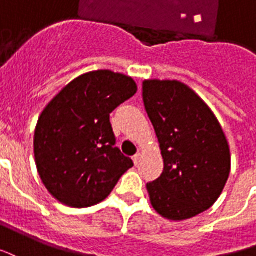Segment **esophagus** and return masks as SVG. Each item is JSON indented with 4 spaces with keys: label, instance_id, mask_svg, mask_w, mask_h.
Wrapping results in <instances>:
<instances>
[{
    "label": "esophagus",
    "instance_id": "esophagus-1",
    "mask_svg": "<svg viewBox=\"0 0 256 256\" xmlns=\"http://www.w3.org/2000/svg\"><path fill=\"white\" fill-rule=\"evenodd\" d=\"M140 158H142V156H140V154H139V152L132 156V160H134V164H135L136 166L139 165V162H140Z\"/></svg>",
    "mask_w": 256,
    "mask_h": 256
}]
</instances>
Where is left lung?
Masks as SVG:
<instances>
[{
	"instance_id": "8db88e82",
	"label": "left lung",
	"mask_w": 256,
	"mask_h": 256,
	"mask_svg": "<svg viewBox=\"0 0 256 256\" xmlns=\"http://www.w3.org/2000/svg\"><path fill=\"white\" fill-rule=\"evenodd\" d=\"M143 102L164 158L147 182L152 207L172 221L188 220L216 203L230 172V152L210 108L177 80H144Z\"/></svg>"
}]
</instances>
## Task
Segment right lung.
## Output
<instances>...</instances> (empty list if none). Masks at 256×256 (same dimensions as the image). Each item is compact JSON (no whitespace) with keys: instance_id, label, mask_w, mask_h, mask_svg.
<instances>
[{"instance_id":"right-lung-1","label":"right lung","mask_w":256,"mask_h":256,"mask_svg":"<svg viewBox=\"0 0 256 256\" xmlns=\"http://www.w3.org/2000/svg\"><path fill=\"white\" fill-rule=\"evenodd\" d=\"M130 76L94 70L76 78L39 117L34 152L44 187L70 207H88L109 196L134 166L116 147L110 113L136 94Z\"/></svg>"}]
</instances>
